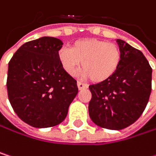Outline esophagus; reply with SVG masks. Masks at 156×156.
<instances>
[{
  "instance_id": "34e87169",
  "label": "esophagus",
  "mask_w": 156,
  "mask_h": 156,
  "mask_svg": "<svg viewBox=\"0 0 156 156\" xmlns=\"http://www.w3.org/2000/svg\"><path fill=\"white\" fill-rule=\"evenodd\" d=\"M78 87L79 90H82V89L87 88L88 87V85H87L85 83H82V82H78Z\"/></svg>"
}]
</instances>
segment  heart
Returning <instances> with one entry per match:
<instances>
[{"label":"heart","mask_w":156,"mask_h":156,"mask_svg":"<svg viewBox=\"0 0 156 156\" xmlns=\"http://www.w3.org/2000/svg\"><path fill=\"white\" fill-rule=\"evenodd\" d=\"M58 59L63 70L70 76L76 73L81 61L83 69L80 74L83 78L103 82L111 78L119 69L122 52L114 43L87 38L73 42L70 49L59 48Z\"/></svg>","instance_id":"1"}]
</instances>
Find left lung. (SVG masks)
I'll use <instances>...</instances> for the list:
<instances>
[{
    "label": "left lung",
    "mask_w": 156,
    "mask_h": 156,
    "mask_svg": "<svg viewBox=\"0 0 156 156\" xmlns=\"http://www.w3.org/2000/svg\"><path fill=\"white\" fill-rule=\"evenodd\" d=\"M122 52L117 71L108 79L89 86L91 120L110 130L124 129L135 123L145 108L152 90V68L140 50L116 40Z\"/></svg>",
    "instance_id": "8db88e82"
}]
</instances>
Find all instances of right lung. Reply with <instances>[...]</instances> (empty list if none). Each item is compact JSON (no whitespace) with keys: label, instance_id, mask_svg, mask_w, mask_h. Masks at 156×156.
Wrapping results in <instances>:
<instances>
[{"label":"right lung","instance_id":"add662e5","mask_svg":"<svg viewBox=\"0 0 156 156\" xmlns=\"http://www.w3.org/2000/svg\"><path fill=\"white\" fill-rule=\"evenodd\" d=\"M63 42L42 37L20 48L9 62L7 91L17 115L26 124L46 128L60 124L76 98L77 81L58 59Z\"/></svg>","mask_w":156,"mask_h":156}]
</instances>
